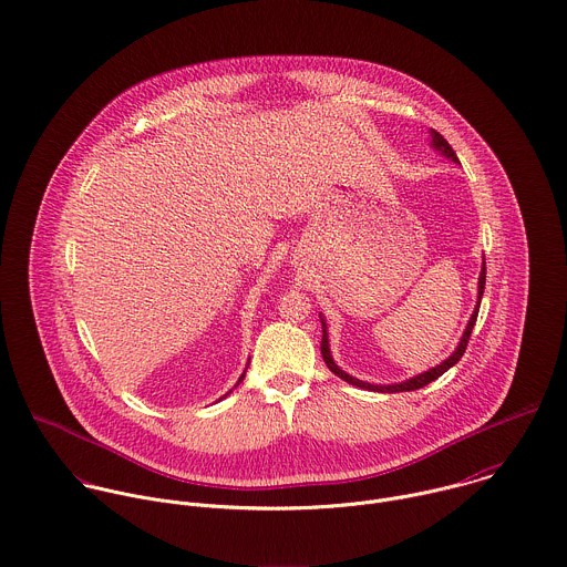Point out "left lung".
<instances>
[{"mask_svg": "<svg viewBox=\"0 0 567 567\" xmlns=\"http://www.w3.org/2000/svg\"><path fill=\"white\" fill-rule=\"evenodd\" d=\"M431 145H433V150H437L442 156L451 158L453 163H460V161H457V156H455V152L451 150V145H449V143L444 141V136H442V134H437L435 130L431 132ZM484 286H486V261H482L480 286H477V306H475V310H473V315H471V321H468V326H466V330H464V334H462V339H460V343H457L455 352H453L444 363L435 365L433 370H429V372H424V374H417V377L409 378V380H404V382H395V384H372V382H365V380H359V378L346 374V372L334 363V359H332V354H330L328 326H326V321H323V317H321V323H323V339H321V354H323V361H326V365L330 368V372H332V374H337V377L343 378L346 382L357 384V386H361V389L380 391V393H395V391H413V389H420V386L429 384L431 380H437V378L442 377L446 370H451V368H453V365L464 357L466 346H468V339H471V332H473V326H475V321H477V312H480V303H482Z\"/></svg>", "mask_w": 567, "mask_h": 567, "instance_id": "left-lung-1", "label": "left lung"}]
</instances>
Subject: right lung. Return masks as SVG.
<instances>
[{
  "label": "right lung",
  "mask_w": 567,
  "mask_h": 567,
  "mask_svg": "<svg viewBox=\"0 0 567 567\" xmlns=\"http://www.w3.org/2000/svg\"><path fill=\"white\" fill-rule=\"evenodd\" d=\"M241 380H244V374H241V377H239V380H237V384H239V382H241ZM237 384H235V386H237Z\"/></svg>",
  "instance_id": "right-lung-1"
}]
</instances>
